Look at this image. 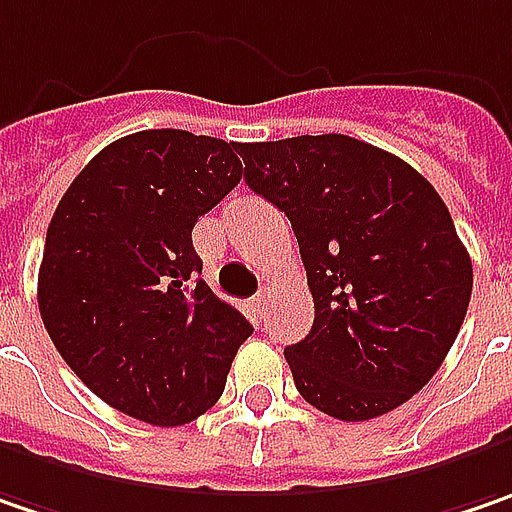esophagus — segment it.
I'll return each mask as SVG.
<instances>
[{"label":"esophagus","instance_id":"34e87169","mask_svg":"<svg viewBox=\"0 0 512 512\" xmlns=\"http://www.w3.org/2000/svg\"><path fill=\"white\" fill-rule=\"evenodd\" d=\"M266 303H269L266 292H260V295H255V298H252V309H255L257 318H263V312H266Z\"/></svg>","mask_w":512,"mask_h":512}]
</instances>
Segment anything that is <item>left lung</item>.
<instances>
[{
    "label": "left lung",
    "mask_w": 512,
    "mask_h": 512,
    "mask_svg": "<svg viewBox=\"0 0 512 512\" xmlns=\"http://www.w3.org/2000/svg\"><path fill=\"white\" fill-rule=\"evenodd\" d=\"M243 177L292 220L315 321L283 349L298 392L369 421L410 401L456 344L473 263L438 191L346 134L240 143Z\"/></svg>",
    "instance_id": "obj_1"
}]
</instances>
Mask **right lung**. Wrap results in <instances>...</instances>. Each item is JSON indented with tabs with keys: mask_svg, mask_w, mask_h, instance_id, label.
Returning <instances> with one entry per match:
<instances>
[{
	"mask_svg": "<svg viewBox=\"0 0 512 512\" xmlns=\"http://www.w3.org/2000/svg\"><path fill=\"white\" fill-rule=\"evenodd\" d=\"M237 143L151 128L105 145L45 234L39 312L56 352L114 410L180 427L223 395L252 323L200 280L197 217L240 183Z\"/></svg>",
	"mask_w": 512,
	"mask_h": 512,
	"instance_id": "1",
	"label": "right lung"
}]
</instances>
